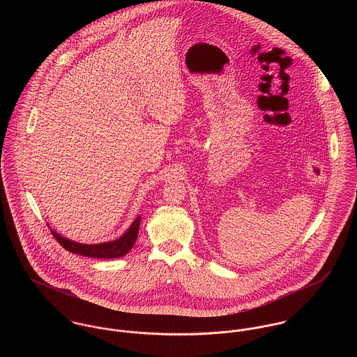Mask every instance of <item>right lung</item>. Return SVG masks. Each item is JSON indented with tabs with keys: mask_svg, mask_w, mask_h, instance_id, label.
<instances>
[{
	"mask_svg": "<svg viewBox=\"0 0 357 357\" xmlns=\"http://www.w3.org/2000/svg\"><path fill=\"white\" fill-rule=\"evenodd\" d=\"M140 221H142V215H137L136 220L132 222V225L128 228V231L122 236L111 242H102L96 245L78 243L61 236L53 229H51V232L53 238L70 253L92 257V258H118V257L128 255L129 250L133 248L139 235Z\"/></svg>",
	"mask_w": 357,
	"mask_h": 357,
	"instance_id": "obj_1",
	"label": "right lung"
}]
</instances>
